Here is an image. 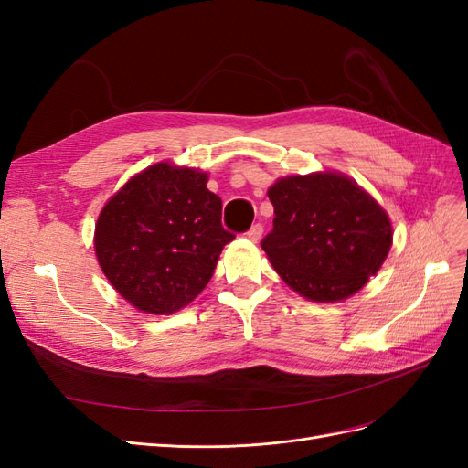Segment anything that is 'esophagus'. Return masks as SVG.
Segmentation results:
<instances>
[{
	"label": "esophagus",
	"mask_w": 468,
	"mask_h": 468,
	"mask_svg": "<svg viewBox=\"0 0 468 468\" xmlns=\"http://www.w3.org/2000/svg\"><path fill=\"white\" fill-rule=\"evenodd\" d=\"M262 237V225L261 223H255L250 227V229L247 231V239H250V241H259V239Z\"/></svg>",
	"instance_id": "1"
}]
</instances>
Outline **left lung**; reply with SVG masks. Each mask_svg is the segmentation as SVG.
I'll return each instance as SVG.
<instances>
[{
	"label": "left lung",
	"mask_w": 468,
	"mask_h": 468,
	"mask_svg": "<svg viewBox=\"0 0 468 468\" xmlns=\"http://www.w3.org/2000/svg\"><path fill=\"white\" fill-rule=\"evenodd\" d=\"M269 197L274 221L261 247L280 278L303 298H349L388 257V213L349 176H286L271 186Z\"/></svg>",
	"instance_id": "obj_1"
}]
</instances>
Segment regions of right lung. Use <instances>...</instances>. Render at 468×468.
I'll return each mask as SVG.
<instances>
[{"instance_id":"1","label":"right lung","mask_w":468,"mask_h":468,"mask_svg":"<svg viewBox=\"0 0 468 468\" xmlns=\"http://www.w3.org/2000/svg\"><path fill=\"white\" fill-rule=\"evenodd\" d=\"M207 175L158 163L103 206L93 235L112 286L137 310L168 315L188 305L235 235L221 225V197Z\"/></svg>"}]
</instances>
